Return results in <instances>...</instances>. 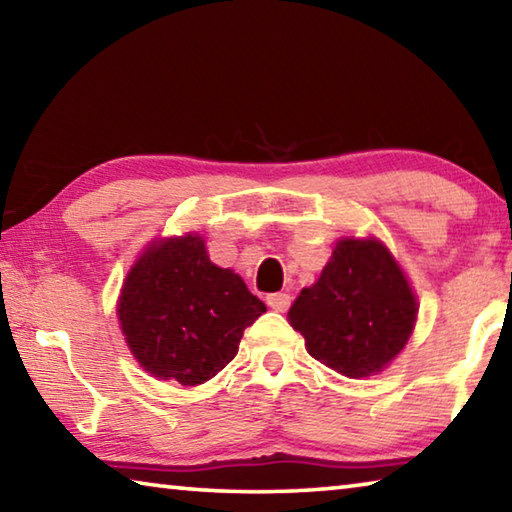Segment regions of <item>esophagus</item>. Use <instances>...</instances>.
<instances>
[{"mask_svg":"<svg viewBox=\"0 0 512 512\" xmlns=\"http://www.w3.org/2000/svg\"><path fill=\"white\" fill-rule=\"evenodd\" d=\"M266 302L273 311H280V314H284V311H289V307H291V296L289 293H271V296L266 298Z\"/></svg>","mask_w":512,"mask_h":512,"instance_id":"1","label":"esophagus"}]
</instances>
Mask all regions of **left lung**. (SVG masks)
Wrapping results in <instances>:
<instances>
[{
  "instance_id": "8db88e82",
  "label": "left lung",
  "mask_w": 512,
  "mask_h": 512,
  "mask_svg": "<svg viewBox=\"0 0 512 512\" xmlns=\"http://www.w3.org/2000/svg\"><path fill=\"white\" fill-rule=\"evenodd\" d=\"M418 302L400 266L377 239H343L314 287L289 309L307 350L345 377H368L409 341Z\"/></svg>"
}]
</instances>
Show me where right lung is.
<instances>
[{
  "label": "right lung",
  "mask_w": 512,
  "mask_h": 512,
  "mask_svg": "<svg viewBox=\"0 0 512 512\" xmlns=\"http://www.w3.org/2000/svg\"><path fill=\"white\" fill-rule=\"evenodd\" d=\"M119 323L140 366L196 386L235 359L244 329L266 305L230 268L210 262L198 235L146 248L119 298Z\"/></svg>",
  "instance_id": "1"
}]
</instances>
